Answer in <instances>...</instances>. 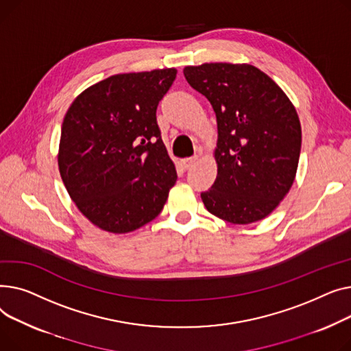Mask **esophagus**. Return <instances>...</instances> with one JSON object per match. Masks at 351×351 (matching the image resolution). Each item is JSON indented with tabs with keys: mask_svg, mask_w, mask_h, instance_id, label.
Here are the masks:
<instances>
[{
	"mask_svg": "<svg viewBox=\"0 0 351 351\" xmlns=\"http://www.w3.org/2000/svg\"><path fill=\"white\" fill-rule=\"evenodd\" d=\"M198 160V156H193V157H187V158H182L181 160V166H182V169H185V170H189V169H191L194 164H195V161Z\"/></svg>",
	"mask_w": 351,
	"mask_h": 351,
	"instance_id": "obj_1",
	"label": "esophagus"
}]
</instances>
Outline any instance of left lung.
I'll list each match as a JSON object with an SVG mask.
<instances>
[{
	"label": "left lung",
	"mask_w": 351,
	"mask_h": 351,
	"mask_svg": "<svg viewBox=\"0 0 351 351\" xmlns=\"http://www.w3.org/2000/svg\"><path fill=\"white\" fill-rule=\"evenodd\" d=\"M190 86L217 116L218 176L202 202L231 223L269 215L289 193L300 156L298 113L275 82L252 65L185 66Z\"/></svg>",
	"instance_id": "obj_1"
}]
</instances>
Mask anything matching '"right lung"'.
<instances>
[{"mask_svg":"<svg viewBox=\"0 0 351 351\" xmlns=\"http://www.w3.org/2000/svg\"><path fill=\"white\" fill-rule=\"evenodd\" d=\"M176 69L114 75L80 93L60 130L59 173L79 211L113 234L154 219L177 171L161 140L157 106Z\"/></svg>","mask_w":351,"mask_h":351,"instance_id":"right-lung-1","label":"right lung"}]
</instances>
